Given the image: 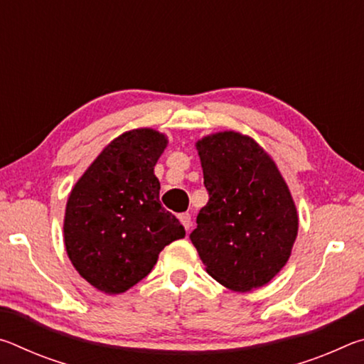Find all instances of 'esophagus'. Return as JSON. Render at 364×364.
<instances>
[{"mask_svg": "<svg viewBox=\"0 0 364 364\" xmlns=\"http://www.w3.org/2000/svg\"><path fill=\"white\" fill-rule=\"evenodd\" d=\"M178 218H180L181 225L184 226V230L189 231V228H191V215L189 213H181Z\"/></svg>", "mask_w": 364, "mask_h": 364, "instance_id": "1", "label": "esophagus"}]
</instances>
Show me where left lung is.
I'll return each mask as SVG.
<instances>
[{
    "label": "left lung",
    "instance_id": "left-lung-1",
    "mask_svg": "<svg viewBox=\"0 0 364 364\" xmlns=\"http://www.w3.org/2000/svg\"><path fill=\"white\" fill-rule=\"evenodd\" d=\"M207 205L191 232L205 271L236 292L262 287L284 268L299 213L278 165L254 138L226 130L196 143Z\"/></svg>",
    "mask_w": 364,
    "mask_h": 364
}]
</instances>
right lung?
Wrapping results in <instances>:
<instances>
[{"label": "right lung", "instance_id": "1", "mask_svg": "<svg viewBox=\"0 0 364 364\" xmlns=\"http://www.w3.org/2000/svg\"><path fill=\"white\" fill-rule=\"evenodd\" d=\"M168 138L134 128L104 147L67 199L64 244L73 268L97 291L127 292L146 278L184 228L159 200L154 175Z\"/></svg>", "mask_w": 364, "mask_h": 364}]
</instances>
